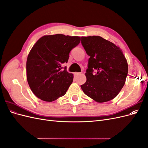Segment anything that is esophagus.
<instances>
[{"label":"esophagus","instance_id":"1","mask_svg":"<svg viewBox=\"0 0 148 148\" xmlns=\"http://www.w3.org/2000/svg\"><path fill=\"white\" fill-rule=\"evenodd\" d=\"M74 75H75V76H77V75H80V73H78V72H75V73H74Z\"/></svg>","mask_w":148,"mask_h":148}]
</instances>
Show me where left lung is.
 Instances as JSON below:
<instances>
[{
  "instance_id": "8db88e82",
  "label": "left lung",
  "mask_w": 148,
  "mask_h": 148,
  "mask_svg": "<svg viewBox=\"0 0 148 148\" xmlns=\"http://www.w3.org/2000/svg\"><path fill=\"white\" fill-rule=\"evenodd\" d=\"M82 44L90 57L81 85L85 95L97 102L113 99L123 87L128 75L126 58L112 42L98 36L82 37Z\"/></svg>"
}]
</instances>
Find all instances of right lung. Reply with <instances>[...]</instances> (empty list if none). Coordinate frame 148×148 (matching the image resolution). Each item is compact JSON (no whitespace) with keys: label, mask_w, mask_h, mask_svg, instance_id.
Masks as SVG:
<instances>
[{"label":"right lung","mask_w":148,"mask_h":148,"mask_svg":"<svg viewBox=\"0 0 148 148\" xmlns=\"http://www.w3.org/2000/svg\"><path fill=\"white\" fill-rule=\"evenodd\" d=\"M80 42V37L57 34L45 35L38 40L26 61V78L34 95L44 101L52 102L65 95L73 82L67 63L71 49Z\"/></svg>","instance_id":"1"}]
</instances>
